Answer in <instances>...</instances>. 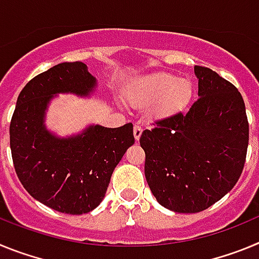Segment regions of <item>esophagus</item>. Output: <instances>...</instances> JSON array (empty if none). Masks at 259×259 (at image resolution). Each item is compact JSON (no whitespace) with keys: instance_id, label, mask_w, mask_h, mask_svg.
<instances>
[{"instance_id":"esophagus-1","label":"esophagus","mask_w":259,"mask_h":259,"mask_svg":"<svg viewBox=\"0 0 259 259\" xmlns=\"http://www.w3.org/2000/svg\"><path fill=\"white\" fill-rule=\"evenodd\" d=\"M141 134H143V128L140 125H135L134 128V136H135V140L139 141L141 137Z\"/></svg>"}]
</instances>
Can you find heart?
Returning a JSON list of instances; mask_svg holds the SVG:
<instances>
[{
    "instance_id": "obj_1",
    "label": "heart",
    "mask_w": 259,
    "mask_h": 259,
    "mask_svg": "<svg viewBox=\"0 0 259 259\" xmlns=\"http://www.w3.org/2000/svg\"><path fill=\"white\" fill-rule=\"evenodd\" d=\"M128 102L139 109L152 106L153 116L168 118L182 113L193 97L191 80L170 72H153L137 79L127 91Z\"/></svg>"
}]
</instances>
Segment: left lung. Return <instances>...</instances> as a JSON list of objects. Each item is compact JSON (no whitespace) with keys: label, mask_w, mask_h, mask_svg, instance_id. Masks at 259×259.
<instances>
[{"label":"left lung","mask_w":259,"mask_h":259,"mask_svg":"<svg viewBox=\"0 0 259 259\" xmlns=\"http://www.w3.org/2000/svg\"><path fill=\"white\" fill-rule=\"evenodd\" d=\"M198 100L187 114L155 122L141 134L145 178L153 196L175 212H200L239 180L249 143L241 95L215 71L194 66Z\"/></svg>","instance_id":"left-lung-1"}]
</instances>
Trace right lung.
Instances as JSON below:
<instances>
[{
	"instance_id": "1",
	"label": "right lung",
	"mask_w": 259,
	"mask_h": 259,
	"mask_svg": "<svg viewBox=\"0 0 259 259\" xmlns=\"http://www.w3.org/2000/svg\"><path fill=\"white\" fill-rule=\"evenodd\" d=\"M97 79L83 62H65L28 81L10 123V148L20 183L32 197L56 211H92L104 200L114 168L135 144L134 125L89 124L59 136L45 124L58 95L91 97Z\"/></svg>"
}]
</instances>
